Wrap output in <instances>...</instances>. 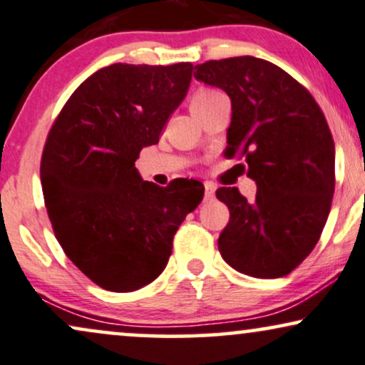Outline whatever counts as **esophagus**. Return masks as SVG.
I'll list each match as a JSON object with an SVG mask.
<instances>
[{
  "label": "esophagus",
  "instance_id": "1",
  "mask_svg": "<svg viewBox=\"0 0 365 365\" xmlns=\"http://www.w3.org/2000/svg\"><path fill=\"white\" fill-rule=\"evenodd\" d=\"M215 184L211 182H205V201H211L215 197Z\"/></svg>",
  "mask_w": 365,
  "mask_h": 365
}]
</instances>
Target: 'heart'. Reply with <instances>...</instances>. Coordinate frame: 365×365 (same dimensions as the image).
<instances>
[{
    "label": "heart",
    "mask_w": 365,
    "mask_h": 365,
    "mask_svg": "<svg viewBox=\"0 0 365 365\" xmlns=\"http://www.w3.org/2000/svg\"><path fill=\"white\" fill-rule=\"evenodd\" d=\"M222 96V93L217 91V89H211V88H200L197 91L192 93L191 100H190V106L192 111L200 110L205 105H208L210 101H213L215 98Z\"/></svg>",
    "instance_id": "heart-1"
}]
</instances>
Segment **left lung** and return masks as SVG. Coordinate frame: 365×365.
<instances>
[{"label": "left lung", "mask_w": 365, "mask_h": 365, "mask_svg": "<svg viewBox=\"0 0 365 365\" xmlns=\"http://www.w3.org/2000/svg\"><path fill=\"white\" fill-rule=\"evenodd\" d=\"M195 78L230 96L225 157L244 159L257 184L252 201L237 187L217 190L230 210L220 254L247 276H286L312 254L330 213L335 143L325 115L303 84L264 58L208 61Z\"/></svg>", "instance_id": "8db88e82"}]
</instances>
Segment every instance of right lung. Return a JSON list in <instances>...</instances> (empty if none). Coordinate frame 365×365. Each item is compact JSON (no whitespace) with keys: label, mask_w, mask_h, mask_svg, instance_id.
I'll return each mask as SVG.
<instances>
[{"label":"right lung","mask_w":365,"mask_h":365,"mask_svg":"<svg viewBox=\"0 0 365 365\" xmlns=\"http://www.w3.org/2000/svg\"><path fill=\"white\" fill-rule=\"evenodd\" d=\"M192 64H111L71 94L45 140L40 179L56 238L84 276L128 292L159 277L179 225L201 203L200 181H143L135 160L159 142Z\"/></svg>","instance_id":"add662e5"}]
</instances>
